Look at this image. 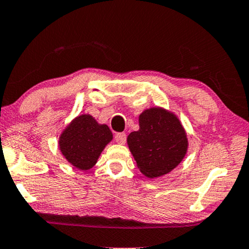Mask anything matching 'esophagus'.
Here are the masks:
<instances>
[{
  "instance_id": "obj_1",
  "label": "esophagus",
  "mask_w": 249,
  "mask_h": 249,
  "mask_svg": "<svg viewBox=\"0 0 249 249\" xmlns=\"http://www.w3.org/2000/svg\"><path fill=\"white\" fill-rule=\"evenodd\" d=\"M115 142H117L118 144H121L124 145L125 143V141H127V135L124 134V132H119V134L115 135Z\"/></svg>"
}]
</instances>
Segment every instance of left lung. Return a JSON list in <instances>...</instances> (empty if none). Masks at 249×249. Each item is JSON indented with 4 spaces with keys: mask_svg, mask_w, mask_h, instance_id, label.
<instances>
[{
    "mask_svg": "<svg viewBox=\"0 0 249 249\" xmlns=\"http://www.w3.org/2000/svg\"><path fill=\"white\" fill-rule=\"evenodd\" d=\"M140 129L127 137L138 169L147 178H157L178 166L188 152L186 131L173 112L159 106L145 109L138 118Z\"/></svg>",
    "mask_w": 249,
    "mask_h": 249,
    "instance_id": "8db88e82",
    "label": "left lung"
}]
</instances>
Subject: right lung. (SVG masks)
<instances>
[{"label": "right lung", "mask_w": 249, "mask_h": 249, "mask_svg": "<svg viewBox=\"0 0 249 249\" xmlns=\"http://www.w3.org/2000/svg\"><path fill=\"white\" fill-rule=\"evenodd\" d=\"M113 140L112 131L90 114L74 118L61 131L58 145L64 158L80 170L95 166L106 145Z\"/></svg>", "instance_id": "obj_1"}]
</instances>
